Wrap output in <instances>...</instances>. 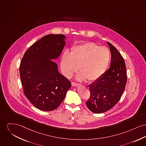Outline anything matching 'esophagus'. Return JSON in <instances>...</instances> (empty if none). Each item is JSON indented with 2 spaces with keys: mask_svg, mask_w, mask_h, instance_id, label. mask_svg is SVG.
<instances>
[{
  "mask_svg": "<svg viewBox=\"0 0 146 146\" xmlns=\"http://www.w3.org/2000/svg\"><path fill=\"white\" fill-rule=\"evenodd\" d=\"M71 85H72V86H74V87H76V86L80 85V84H77V83H75V82H71Z\"/></svg>",
  "mask_w": 146,
  "mask_h": 146,
  "instance_id": "obj_1",
  "label": "esophagus"
}]
</instances>
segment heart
I'll return each instance as SVG.
<instances>
[{
    "label": "heart",
    "instance_id": "1",
    "mask_svg": "<svg viewBox=\"0 0 146 146\" xmlns=\"http://www.w3.org/2000/svg\"><path fill=\"white\" fill-rule=\"evenodd\" d=\"M110 59L111 53L107 48L89 42L73 47L70 54L65 52L61 59L60 68L62 74L70 78L78 68L81 73L77 79L92 82L103 75Z\"/></svg>",
    "mask_w": 146,
    "mask_h": 146
}]
</instances>
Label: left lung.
Masks as SVG:
<instances>
[{
    "mask_svg": "<svg viewBox=\"0 0 146 146\" xmlns=\"http://www.w3.org/2000/svg\"><path fill=\"white\" fill-rule=\"evenodd\" d=\"M107 43L111 53L110 67L101 78L88 85L90 97L86 104L95 113L106 112L113 107L122 96L127 82L123 57L114 46Z\"/></svg>",
    "mask_w": 146,
    "mask_h": 146,
    "instance_id": "obj_1",
    "label": "left lung"
}]
</instances>
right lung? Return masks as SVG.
<instances>
[{
	"instance_id": "right-lung-1",
	"label": "right lung",
	"mask_w": 146,
	"mask_h": 146,
	"mask_svg": "<svg viewBox=\"0 0 146 146\" xmlns=\"http://www.w3.org/2000/svg\"><path fill=\"white\" fill-rule=\"evenodd\" d=\"M66 39L62 34L47 35L34 43L21 60L20 76L24 93L40 110L57 108L71 88V82L59 73L53 61L60 56Z\"/></svg>"
}]
</instances>
